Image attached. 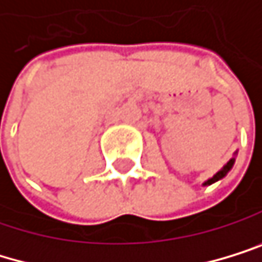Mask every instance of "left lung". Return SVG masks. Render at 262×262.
<instances>
[{
  "instance_id": "1",
  "label": "left lung",
  "mask_w": 262,
  "mask_h": 262,
  "mask_svg": "<svg viewBox=\"0 0 262 262\" xmlns=\"http://www.w3.org/2000/svg\"><path fill=\"white\" fill-rule=\"evenodd\" d=\"M233 163H235V158H232L230 161H229V163L226 164V166H224L219 172H217V174H214L211 179H208L206 182H205V184H203V185H211V184H214V182H217V180H221V179H224V177H226L227 174H229V170L233 167Z\"/></svg>"
}]
</instances>
